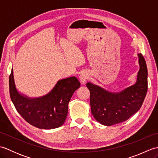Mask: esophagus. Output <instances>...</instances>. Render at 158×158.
I'll return each instance as SVG.
<instances>
[{"instance_id": "esophagus-1", "label": "esophagus", "mask_w": 158, "mask_h": 158, "mask_svg": "<svg viewBox=\"0 0 158 158\" xmlns=\"http://www.w3.org/2000/svg\"><path fill=\"white\" fill-rule=\"evenodd\" d=\"M88 79V76L85 75V73H82L81 75H80V80H81V83H85L86 81V79Z\"/></svg>"}]
</instances>
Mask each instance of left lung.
Listing matches in <instances>:
<instances>
[{
  "mask_svg": "<svg viewBox=\"0 0 158 158\" xmlns=\"http://www.w3.org/2000/svg\"><path fill=\"white\" fill-rule=\"evenodd\" d=\"M140 69L134 85L119 93H110L91 83L86 84L90 92V106L94 117L105 126L128 119L141 107L148 88L145 60L139 53Z\"/></svg>",
  "mask_w": 158,
  "mask_h": 158,
  "instance_id": "8db88e82",
  "label": "left lung"
}]
</instances>
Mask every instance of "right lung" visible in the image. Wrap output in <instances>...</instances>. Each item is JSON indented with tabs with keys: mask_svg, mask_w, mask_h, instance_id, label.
<instances>
[{
	"mask_svg": "<svg viewBox=\"0 0 158 158\" xmlns=\"http://www.w3.org/2000/svg\"><path fill=\"white\" fill-rule=\"evenodd\" d=\"M10 97L16 110L31 125L41 129H53L64 123L68 114V104L81 83L77 77L60 80L52 91L41 98L31 99L18 92L13 69L9 75Z\"/></svg>",
	"mask_w": 158,
	"mask_h": 158,
	"instance_id": "1",
	"label": "right lung"
}]
</instances>
